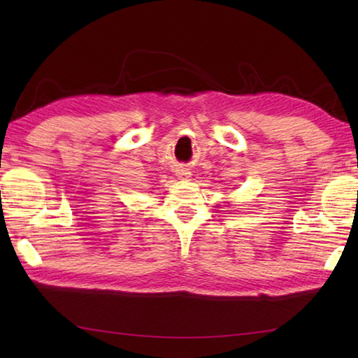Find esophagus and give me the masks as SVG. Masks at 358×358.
Segmentation results:
<instances>
[{
    "instance_id": "34e87169",
    "label": "esophagus",
    "mask_w": 358,
    "mask_h": 358,
    "mask_svg": "<svg viewBox=\"0 0 358 358\" xmlns=\"http://www.w3.org/2000/svg\"><path fill=\"white\" fill-rule=\"evenodd\" d=\"M191 177V173L187 171H178V178H183V180H187Z\"/></svg>"
}]
</instances>
